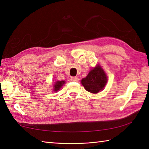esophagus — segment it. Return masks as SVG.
I'll list each match as a JSON object with an SVG mask.
<instances>
[{"mask_svg":"<svg viewBox=\"0 0 149 149\" xmlns=\"http://www.w3.org/2000/svg\"><path fill=\"white\" fill-rule=\"evenodd\" d=\"M71 81H74V82H77L79 81V78L77 77H71Z\"/></svg>","mask_w":149,"mask_h":149,"instance_id":"1","label":"esophagus"}]
</instances>
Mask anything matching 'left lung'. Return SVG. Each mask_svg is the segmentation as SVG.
I'll return each mask as SVG.
<instances>
[{"instance_id":"1","label":"left lung","mask_w":149,"mask_h":149,"mask_svg":"<svg viewBox=\"0 0 149 149\" xmlns=\"http://www.w3.org/2000/svg\"><path fill=\"white\" fill-rule=\"evenodd\" d=\"M107 81L105 72L100 66L98 65L90 70L86 77L82 79L81 83L86 91L92 93H97L104 89Z\"/></svg>"}]
</instances>
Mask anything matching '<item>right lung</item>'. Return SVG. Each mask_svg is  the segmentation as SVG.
I'll return each mask as SVG.
<instances>
[{"label": "right lung", "instance_id": "right-lung-1", "mask_svg": "<svg viewBox=\"0 0 149 149\" xmlns=\"http://www.w3.org/2000/svg\"><path fill=\"white\" fill-rule=\"evenodd\" d=\"M65 82L64 81H57L56 83L54 85V91L56 92L58 91L59 90H60V88L62 87L63 84H65Z\"/></svg>", "mask_w": 149, "mask_h": 149}]
</instances>
